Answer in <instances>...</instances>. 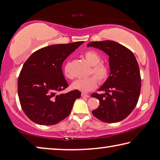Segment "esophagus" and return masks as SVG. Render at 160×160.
Here are the masks:
<instances>
[{
  "mask_svg": "<svg viewBox=\"0 0 160 160\" xmlns=\"http://www.w3.org/2000/svg\"><path fill=\"white\" fill-rule=\"evenodd\" d=\"M81 96H82V98H87L90 97L89 95H87V94H85V93H82L81 94Z\"/></svg>",
  "mask_w": 160,
  "mask_h": 160,
  "instance_id": "34e87169",
  "label": "esophagus"
}]
</instances>
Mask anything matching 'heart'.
<instances>
[{
  "label": "heart",
  "instance_id": "heart-1",
  "mask_svg": "<svg viewBox=\"0 0 160 160\" xmlns=\"http://www.w3.org/2000/svg\"><path fill=\"white\" fill-rule=\"evenodd\" d=\"M87 62L91 66L90 71V74H92L94 77H89L85 79H79L74 81L71 85V88L73 90H79L80 92H88L97 87L98 81L103 82L107 79L108 76V68L104 63L100 62L101 58L97 52L92 50H88L83 55ZM63 73L65 76L69 79H72L73 76L70 72L69 64H66L63 68Z\"/></svg>",
  "mask_w": 160,
  "mask_h": 160
}]
</instances>
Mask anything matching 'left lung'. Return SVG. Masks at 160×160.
<instances>
[{
    "label": "left lung",
    "mask_w": 160,
    "mask_h": 160,
    "mask_svg": "<svg viewBox=\"0 0 160 160\" xmlns=\"http://www.w3.org/2000/svg\"><path fill=\"white\" fill-rule=\"evenodd\" d=\"M88 47L98 48L109 56L110 75L99 90L92 94L100 101L92 115L104 122H118L125 119L135 109L141 89V77L133 52L112 40L90 42Z\"/></svg>",
    "instance_id": "1"
}]
</instances>
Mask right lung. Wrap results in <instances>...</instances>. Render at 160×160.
<instances>
[{
  "label": "right lung",
  "mask_w": 160,
  "mask_h": 160,
  "mask_svg": "<svg viewBox=\"0 0 160 160\" xmlns=\"http://www.w3.org/2000/svg\"><path fill=\"white\" fill-rule=\"evenodd\" d=\"M83 41L52 45L32 53L18 80L21 105L28 118L41 125H55L70 115L79 90L58 94L68 87L62 70L64 60Z\"/></svg>",
  "instance_id": "1"
}]
</instances>
